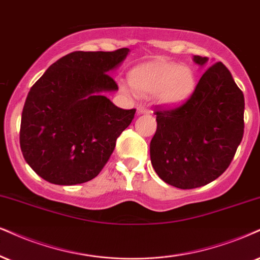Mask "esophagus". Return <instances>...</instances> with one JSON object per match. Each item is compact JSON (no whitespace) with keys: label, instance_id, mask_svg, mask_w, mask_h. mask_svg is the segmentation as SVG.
Returning a JSON list of instances; mask_svg holds the SVG:
<instances>
[{"label":"esophagus","instance_id":"esophagus-1","mask_svg":"<svg viewBox=\"0 0 260 260\" xmlns=\"http://www.w3.org/2000/svg\"><path fill=\"white\" fill-rule=\"evenodd\" d=\"M137 113H140V114L149 113V108L145 105H139L137 106Z\"/></svg>","mask_w":260,"mask_h":260}]
</instances>
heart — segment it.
I'll use <instances>...</instances> for the list:
<instances>
[{
	"label": "heart",
	"mask_w": 260,
	"mask_h": 260,
	"mask_svg": "<svg viewBox=\"0 0 260 260\" xmlns=\"http://www.w3.org/2000/svg\"><path fill=\"white\" fill-rule=\"evenodd\" d=\"M131 83L139 94H154L160 105L174 107L190 98L197 86V77L187 65L158 60L134 70Z\"/></svg>",
	"instance_id": "obj_1"
}]
</instances>
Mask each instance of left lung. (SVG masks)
<instances>
[{"mask_svg": "<svg viewBox=\"0 0 260 260\" xmlns=\"http://www.w3.org/2000/svg\"><path fill=\"white\" fill-rule=\"evenodd\" d=\"M204 66L208 57L194 55ZM245 99L222 62L201 76L181 106H156L150 160L162 181L179 189L203 187L229 168L243 136Z\"/></svg>", "mask_w": 260, "mask_h": 260, "instance_id": "1", "label": "left lung"}]
</instances>
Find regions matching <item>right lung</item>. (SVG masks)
<instances>
[{
  "label": "right lung",
  "mask_w": 260,
  "mask_h": 260,
  "mask_svg": "<svg viewBox=\"0 0 260 260\" xmlns=\"http://www.w3.org/2000/svg\"><path fill=\"white\" fill-rule=\"evenodd\" d=\"M127 53V48L70 53L31 86L21 114L20 148L42 178L73 185L104 169L136 112L117 107L102 94L118 90L107 72Z\"/></svg>",
  "instance_id": "1"
}]
</instances>
